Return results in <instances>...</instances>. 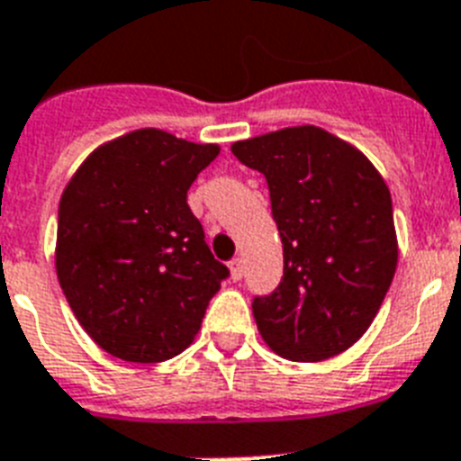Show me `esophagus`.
<instances>
[{"mask_svg":"<svg viewBox=\"0 0 461 461\" xmlns=\"http://www.w3.org/2000/svg\"><path fill=\"white\" fill-rule=\"evenodd\" d=\"M230 272H231V279H234V282H239V279H241V276H243V260H241V258H234V260H231Z\"/></svg>","mask_w":461,"mask_h":461,"instance_id":"1","label":"esophagus"}]
</instances>
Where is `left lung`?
<instances>
[{"label": "left lung", "instance_id": "1", "mask_svg": "<svg viewBox=\"0 0 461 461\" xmlns=\"http://www.w3.org/2000/svg\"><path fill=\"white\" fill-rule=\"evenodd\" d=\"M263 172L284 246V276L253 298L258 331L276 355L320 362L365 334L398 267L391 192L360 149L315 125L234 141Z\"/></svg>", "mask_w": 461, "mask_h": 461}]
</instances>
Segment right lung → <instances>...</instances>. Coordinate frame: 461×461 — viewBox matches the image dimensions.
I'll list each match as a JSON object with an SVG mask.
<instances>
[{"label": "right lung", "mask_w": 461, "mask_h": 461, "mask_svg": "<svg viewBox=\"0 0 461 461\" xmlns=\"http://www.w3.org/2000/svg\"><path fill=\"white\" fill-rule=\"evenodd\" d=\"M218 153L144 127L95 149L63 189L56 275L82 329L113 357L149 365L186 350L230 275L186 203Z\"/></svg>", "instance_id": "add662e5"}]
</instances>
